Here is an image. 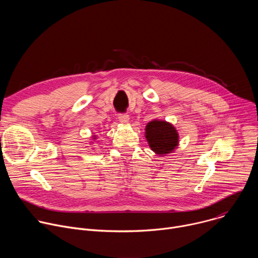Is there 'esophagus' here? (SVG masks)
Masks as SVG:
<instances>
[{
  "instance_id": "obj_1",
  "label": "esophagus",
  "mask_w": 258,
  "mask_h": 258,
  "mask_svg": "<svg viewBox=\"0 0 258 258\" xmlns=\"http://www.w3.org/2000/svg\"><path fill=\"white\" fill-rule=\"evenodd\" d=\"M118 120L121 122V123H127L130 121V117L128 115L126 114H118Z\"/></svg>"
}]
</instances>
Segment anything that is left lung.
<instances>
[{
    "instance_id": "1",
    "label": "left lung",
    "mask_w": 258,
    "mask_h": 258,
    "mask_svg": "<svg viewBox=\"0 0 258 258\" xmlns=\"http://www.w3.org/2000/svg\"><path fill=\"white\" fill-rule=\"evenodd\" d=\"M145 137L151 150L159 156L171 153L178 146L177 131L165 120L154 119L147 123Z\"/></svg>"
}]
</instances>
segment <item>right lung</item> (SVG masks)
Wrapping results in <instances>:
<instances>
[{
  "instance_id": "obj_1",
  "label": "right lung",
  "mask_w": 258,
  "mask_h": 258,
  "mask_svg": "<svg viewBox=\"0 0 258 258\" xmlns=\"http://www.w3.org/2000/svg\"><path fill=\"white\" fill-rule=\"evenodd\" d=\"M97 139V137L96 136H93V140H96Z\"/></svg>"
}]
</instances>
